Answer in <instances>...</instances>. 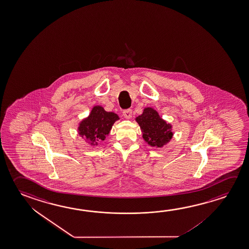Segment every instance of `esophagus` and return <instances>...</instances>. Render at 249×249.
I'll return each instance as SVG.
<instances>
[{
	"label": "esophagus",
	"instance_id": "34e87169",
	"mask_svg": "<svg viewBox=\"0 0 249 249\" xmlns=\"http://www.w3.org/2000/svg\"><path fill=\"white\" fill-rule=\"evenodd\" d=\"M123 116L126 119L132 118V110L131 109H126L123 111Z\"/></svg>",
	"mask_w": 249,
	"mask_h": 249
}]
</instances>
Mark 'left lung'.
<instances>
[{"instance_id": "obj_1", "label": "left lung", "mask_w": 249, "mask_h": 249, "mask_svg": "<svg viewBox=\"0 0 249 249\" xmlns=\"http://www.w3.org/2000/svg\"><path fill=\"white\" fill-rule=\"evenodd\" d=\"M135 121L141 127L142 138L152 147L162 148L171 142L174 135L172 124L161 118L153 107H145Z\"/></svg>"}]
</instances>
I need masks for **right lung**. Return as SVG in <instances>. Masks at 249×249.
Wrapping results in <instances>:
<instances>
[{
  "instance_id": "right-lung-1",
  "label": "right lung",
  "mask_w": 249,
  "mask_h": 249,
  "mask_svg": "<svg viewBox=\"0 0 249 249\" xmlns=\"http://www.w3.org/2000/svg\"><path fill=\"white\" fill-rule=\"evenodd\" d=\"M119 119L114 112H107L102 106L96 105L92 107L89 116L79 123L77 132L87 143L97 145L107 138L114 123Z\"/></svg>"
}]
</instances>
